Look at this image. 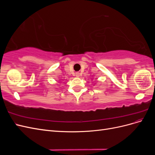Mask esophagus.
<instances>
[{"mask_svg":"<svg viewBox=\"0 0 155 155\" xmlns=\"http://www.w3.org/2000/svg\"><path fill=\"white\" fill-rule=\"evenodd\" d=\"M79 76H80V74H79V72H76V76L79 77Z\"/></svg>","mask_w":155,"mask_h":155,"instance_id":"34e87169","label":"esophagus"}]
</instances>
